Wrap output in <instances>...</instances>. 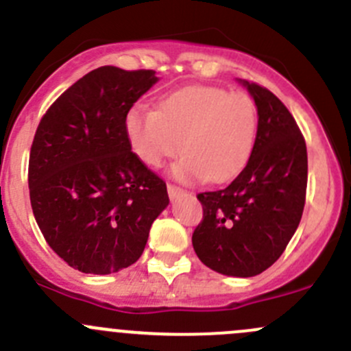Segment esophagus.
I'll return each instance as SVG.
<instances>
[{
    "label": "esophagus",
    "mask_w": 351,
    "mask_h": 351,
    "mask_svg": "<svg viewBox=\"0 0 351 351\" xmlns=\"http://www.w3.org/2000/svg\"><path fill=\"white\" fill-rule=\"evenodd\" d=\"M167 193H169V196H171V197H176V196H179V194H184V189H182V187L176 186V184H169Z\"/></svg>",
    "instance_id": "esophagus-1"
}]
</instances>
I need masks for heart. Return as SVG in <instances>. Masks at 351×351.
Segmentation results:
<instances>
[{
	"mask_svg": "<svg viewBox=\"0 0 351 351\" xmlns=\"http://www.w3.org/2000/svg\"><path fill=\"white\" fill-rule=\"evenodd\" d=\"M256 106L247 93L193 86L165 96L158 111L135 106L125 120L133 154L149 167L184 155L174 172L180 179L202 177L225 182L240 174L255 147Z\"/></svg>",
	"mask_w": 351,
	"mask_h": 351,
	"instance_id": "b5f03b06",
	"label": "heart"
}]
</instances>
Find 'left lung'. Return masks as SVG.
Here are the masks:
<instances>
[{"label": "left lung", "instance_id": "left-lung-1", "mask_svg": "<svg viewBox=\"0 0 351 351\" xmlns=\"http://www.w3.org/2000/svg\"><path fill=\"white\" fill-rule=\"evenodd\" d=\"M241 82L258 113L254 152L228 187L197 194L202 219L193 247L216 272L254 277L279 260L298 230L308 187V150L282 101L256 82Z\"/></svg>", "mask_w": 351, "mask_h": 351}]
</instances>
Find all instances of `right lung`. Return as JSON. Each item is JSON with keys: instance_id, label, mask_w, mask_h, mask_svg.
<instances>
[{"instance_id": "obj_1", "label": "right lung", "mask_w": 351, "mask_h": 351, "mask_svg": "<svg viewBox=\"0 0 351 351\" xmlns=\"http://www.w3.org/2000/svg\"><path fill=\"white\" fill-rule=\"evenodd\" d=\"M155 82L150 69L97 67L38 123L28 160L32 209L49 247L79 272L106 276L135 263L167 208L165 180L133 154L125 130Z\"/></svg>"}]
</instances>
